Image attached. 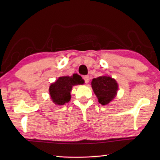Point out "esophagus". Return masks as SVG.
Listing matches in <instances>:
<instances>
[{"mask_svg":"<svg viewBox=\"0 0 160 160\" xmlns=\"http://www.w3.org/2000/svg\"><path fill=\"white\" fill-rule=\"evenodd\" d=\"M83 79H84V80H85V82L86 84H88L89 82V80H90V79H89V76H88V75H85V76H84Z\"/></svg>","mask_w":160,"mask_h":160,"instance_id":"1","label":"esophagus"}]
</instances>
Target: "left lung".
Segmentation results:
<instances>
[{
	"instance_id": "1",
	"label": "left lung",
	"mask_w": 160,
	"mask_h": 160,
	"mask_svg": "<svg viewBox=\"0 0 160 160\" xmlns=\"http://www.w3.org/2000/svg\"><path fill=\"white\" fill-rule=\"evenodd\" d=\"M91 85L99 103L102 105H107L113 99L118 89L116 81L106 75L94 78Z\"/></svg>"
}]
</instances>
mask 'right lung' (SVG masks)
I'll use <instances>...</instances> for the list:
<instances>
[{
    "mask_svg": "<svg viewBox=\"0 0 160 160\" xmlns=\"http://www.w3.org/2000/svg\"><path fill=\"white\" fill-rule=\"evenodd\" d=\"M82 77L78 74H73L72 76L60 77L55 82L51 84L49 87V94L51 99L54 104L63 105L68 102L71 96L70 91L72 86L82 85L84 83Z\"/></svg>",
    "mask_w": 160,
    "mask_h": 160,
    "instance_id": "add662e5",
    "label": "right lung"
}]
</instances>
